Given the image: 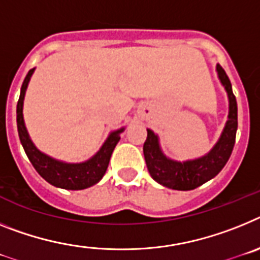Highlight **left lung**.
<instances>
[{
	"mask_svg": "<svg viewBox=\"0 0 260 260\" xmlns=\"http://www.w3.org/2000/svg\"><path fill=\"white\" fill-rule=\"evenodd\" d=\"M218 80L224 86L229 101V114L220 139L213 148L203 157L187 161H175L166 157L159 145L158 135L152 129L148 131V137L144 144V157L150 177L162 186L178 191H189L211 180L222 170L236 143L238 127L237 120V101L232 90L229 77L220 65H216Z\"/></svg>",
	"mask_w": 260,
	"mask_h": 260,
	"instance_id": "8db88e82",
	"label": "left lung"
}]
</instances>
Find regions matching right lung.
Instances as JSON below:
<instances>
[{"instance_id": "add662e5", "label": "right lung", "mask_w": 260, "mask_h": 260, "mask_svg": "<svg viewBox=\"0 0 260 260\" xmlns=\"http://www.w3.org/2000/svg\"><path fill=\"white\" fill-rule=\"evenodd\" d=\"M34 71H35V68L27 73L26 78L22 83L21 95H19V101H18L17 105L18 135H19V140H21L24 152H26L27 157L35 168V170L39 173L40 177L46 179L52 186L64 189L89 188V187L98 183L106 174L112 152L120 140V133L124 132L125 128L123 127L120 129L112 131L98 152L91 158H89L87 161L80 162V164L60 161V159H56L53 157H49L46 153L40 152L27 132L23 119L24 95H26L27 86H28Z\"/></svg>"}]
</instances>
